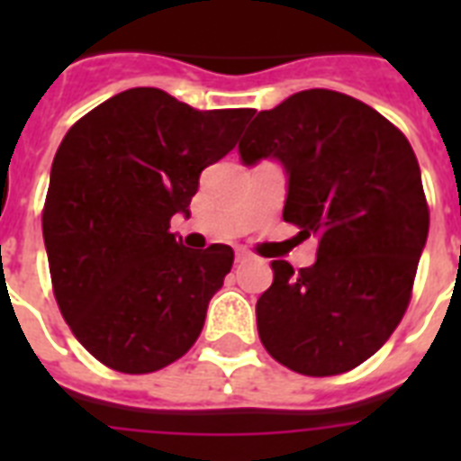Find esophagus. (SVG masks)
Returning a JSON list of instances; mask_svg holds the SVG:
<instances>
[{
  "label": "esophagus",
  "instance_id": "obj_1",
  "mask_svg": "<svg viewBox=\"0 0 461 461\" xmlns=\"http://www.w3.org/2000/svg\"><path fill=\"white\" fill-rule=\"evenodd\" d=\"M234 258H237V263H246V260H251V253L246 251V249H237Z\"/></svg>",
  "mask_w": 461,
  "mask_h": 461
}]
</instances>
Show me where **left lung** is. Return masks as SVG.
I'll use <instances>...</instances> for the list:
<instances>
[{"label":"left lung","mask_w":461,"mask_h":461,"mask_svg":"<svg viewBox=\"0 0 461 461\" xmlns=\"http://www.w3.org/2000/svg\"><path fill=\"white\" fill-rule=\"evenodd\" d=\"M239 155L246 167L280 162L282 217L318 237L311 267L273 260V285L256 303L260 342L303 375L357 368L400 325L429 239L409 140L361 100L315 88L258 112Z\"/></svg>","instance_id":"1"}]
</instances>
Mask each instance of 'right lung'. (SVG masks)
I'll use <instances>...</instances> for the list:
<instances>
[{"label": "right lung", "mask_w": 461, "mask_h": 461, "mask_svg": "<svg viewBox=\"0 0 461 461\" xmlns=\"http://www.w3.org/2000/svg\"><path fill=\"white\" fill-rule=\"evenodd\" d=\"M253 110L198 112L159 88L97 104L61 140L42 237L59 311L86 349L153 373L198 339L234 251H191L169 231L201 172L237 146Z\"/></svg>", "instance_id": "right-lung-1"}]
</instances>
